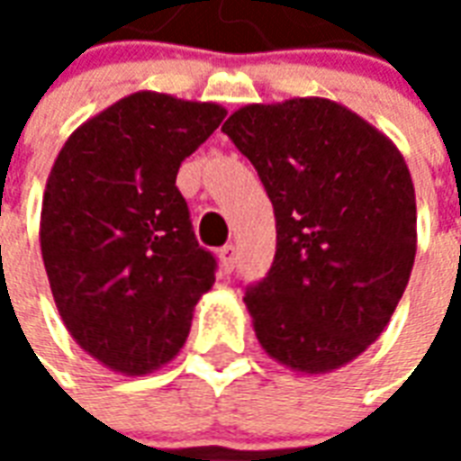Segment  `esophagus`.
Instances as JSON below:
<instances>
[{
	"mask_svg": "<svg viewBox=\"0 0 461 461\" xmlns=\"http://www.w3.org/2000/svg\"><path fill=\"white\" fill-rule=\"evenodd\" d=\"M234 264H237V249L231 247V244H227V247H221L220 249V267L224 274H230L231 269H234Z\"/></svg>",
	"mask_w": 461,
	"mask_h": 461,
	"instance_id": "1",
	"label": "esophagus"
}]
</instances>
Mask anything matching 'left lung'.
<instances>
[{"mask_svg":"<svg viewBox=\"0 0 461 461\" xmlns=\"http://www.w3.org/2000/svg\"><path fill=\"white\" fill-rule=\"evenodd\" d=\"M267 187L276 257L244 303L267 356L323 375L380 339L417 251L415 185L385 132L321 95L249 104L221 125Z\"/></svg>","mask_w":461,"mask_h":461,"instance_id":"left-lung-1","label":"left lung"}]
</instances>
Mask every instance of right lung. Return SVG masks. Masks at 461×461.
I'll return each mask as SVG.
<instances>
[{
  "instance_id": "add662e5",
  "label": "right lung",
  "mask_w": 461,
  "mask_h": 461,
  "mask_svg": "<svg viewBox=\"0 0 461 461\" xmlns=\"http://www.w3.org/2000/svg\"><path fill=\"white\" fill-rule=\"evenodd\" d=\"M224 115L220 104L138 91L81 122L56 155L39 221L46 276L71 339L113 373L170 363L214 284L175 180Z\"/></svg>"
}]
</instances>
